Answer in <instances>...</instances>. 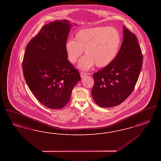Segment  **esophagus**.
<instances>
[{"instance_id": "1", "label": "esophagus", "mask_w": 161, "mask_h": 161, "mask_svg": "<svg viewBox=\"0 0 161 161\" xmlns=\"http://www.w3.org/2000/svg\"><path fill=\"white\" fill-rule=\"evenodd\" d=\"M87 75V74L86 73L83 72H81L80 73V76H81V78H84V77H86Z\"/></svg>"}]
</instances>
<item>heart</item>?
Returning a JSON list of instances; mask_svg holds the SVG:
<instances>
[{
    "label": "heart",
    "mask_w": 161,
    "mask_h": 161,
    "mask_svg": "<svg viewBox=\"0 0 161 161\" xmlns=\"http://www.w3.org/2000/svg\"><path fill=\"white\" fill-rule=\"evenodd\" d=\"M121 44V37L115 28L94 27L78 31L74 40H68L65 51L71 63H75L84 51L86 54L79 61L78 68L83 70L91 69L95 64L104 68L116 57Z\"/></svg>",
    "instance_id": "b5f03b06"
}]
</instances>
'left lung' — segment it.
<instances>
[{
  "instance_id": "8db88e82",
  "label": "left lung",
  "mask_w": 161,
  "mask_h": 161,
  "mask_svg": "<svg viewBox=\"0 0 161 161\" xmlns=\"http://www.w3.org/2000/svg\"><path fill=\"white\" fill-rule=\"evenodd\" d=\"M142 64L141 49L135 35L123 26V43L112 63L93 75L92 97L101 107L120 104L133 92Z\"/></svg>"
}]
</instances>
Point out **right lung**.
<instances>
[{
    "mask_svg": "<svg viewBox=\"0 0 161 161\" xmlns=\"http://www.w3.org/2000/svg\"><path fill=\"white\" fill-rule=\"evenodd\" d=\"M68 20L46 24L27 45L23 75L30 91L44 106L60 109L69 101L80 73L68 60L65 51L71 27Z\"/></svg>",
    "mask_w": 161,
    "mask_h": 161,
    "instance_id": "right-lung-1",
    "label": "right lung"
}]
</instances>
